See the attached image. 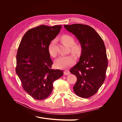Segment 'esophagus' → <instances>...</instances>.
<instances>
[{
	"mask_svg": "<svg viewBox=\"0 0 122 122\" xmlns=\"http://www.w3.org/2000/svg\"><path fill=\"white\" fill-rule=\"evenodd\" d=\"M64 75H69L70 74V72L69 71H68V70H66V71H64Z\"/></svg>",
	"mask_w": 122,
	"mask_h": 122,
	"instance_id": "34e87169",
	"label": "esophagus"
}]
</instances>
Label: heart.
<instances>
[{"instance_id": "obj_1", "label": "heart", "mask_w": 122, "mask_h": 122, "mask_svg": "<svg viewBox=\"0 0 122 122\" xmlns=\"http://www.w3.org/2000/svg\"><path fill=\"white\" fill-rule=\"evenodd\" d=\"M62 41L66 45L71 46L72 52L74 54H78L80 51V47L77 45H74L75 40L72 36L69 35H64L61 38ZM55 40H52L48 46V51L50 55L55 56L56 54V51L55 47ZM75 58L72 55H64L59 57L55 61V67L59 69L66 68L75 63Z\"/></svg>"}]
</instances>
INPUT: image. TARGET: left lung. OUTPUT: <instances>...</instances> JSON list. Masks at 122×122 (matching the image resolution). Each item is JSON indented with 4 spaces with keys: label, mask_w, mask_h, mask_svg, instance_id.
Instances as JSON below:
<instances>
[{
    "label": "left lung",
    "mask_w": 122,
    "mask_h": 122,
    "mask_svg": "<svg viewBox=\"0 0 122 122\" xmlns=\"http://www.w3.org/2000/svg\"><path fill=\"white\" fill-rule=\"evenodd\" d=\"M64 27L75 36L82 49L79 61L70 70L77 77L73 90L80 97H91L97 93L106 77L108 61L104 42L88 25L74 24Z\"/></svg>",
    "instance_id": "obj_1"
}]
</instances>
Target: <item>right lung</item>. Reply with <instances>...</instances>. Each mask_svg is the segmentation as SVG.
<instances>
[{"label": "right lung", "mask_w": 122, "mask_h": 122, "mask_svg": "<svg viewBox=\"0 0 122 122\" xmlns=\"http://www.w3.org/2000/svg\"><path fill=\"white\" fill-rule=\"evenodd\" d=\"M61 25H45L31 28L24 34L18 47L16 72L25 91L35 99L47 98L53 83L64 74L53 70L48 46L60 32Z\"/></svg>", "instance_id": "right-lung-1"}]
</instances>
